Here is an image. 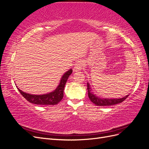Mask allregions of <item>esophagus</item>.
I'll return each instance as SVG.
<instances>
[{
    "mask_svg": "<svg viewBox=\"0 0 149 149\" xmlns=\"http://www.w3.org/2000/svg\"><path fill=\"white\" fill-rule=\"evenodd\" d=\"M84 62L83 61H78L76 63V64L74 65L73 71L74 72H78L81 71L83 68V66H84Z\"/></svg>",
    "mask_w": 149,
    "mask_h": 149,
    "instance_id": "34e87169",
    "label": "esophagus"
}]
</instances>
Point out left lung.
I'll list each match as a JSON object with an SVG mask.
<instances>
[{
    "mask_svg": "<svg viewBox=\"0 0 149 149\" xmlns=\"http://www.w3.org/2000/svg\"><path fill=\"white\" fill-rule=\"evenodd\" d=\"M88 86V97L91 101L94 103V104L96 106H112L114 104H117L121 103L123 102L126 98H127L129 96V94H127L126 96H124L121 98H115V99H109V98H103L97 96L92 91V89L91 88L89 83H87Z\"/></svg>",
    "mask_w": 149,
    "mask_h": 149,
    "instance_id": "8db88e82",
    "label": "left lung"
}]
</instances>
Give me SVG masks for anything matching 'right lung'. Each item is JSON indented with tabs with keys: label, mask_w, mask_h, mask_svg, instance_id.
Listing matches in <instances>:
<instances>
[{
	"label": "right lung",
	"mask_w": 149,
	"mask_h": 149,
	"mask_svg": "<svg viewBox=\"0 0 149 149\" xmlns=\"http://www.w3.org/2000/svg\"><path fill=\"white\" fill-rule=\"evenodd\" d=\"M72 69L65 72L62 76L59 84L53 91L47 94L35 95L22 91L19 88H17L20 94L29 102L38 105H55L61 101L63 97V91L65 84L68 79L70 75L72 73Z\"/></svg>",
	"instance_id": "obj_1"
}]
</instances>
